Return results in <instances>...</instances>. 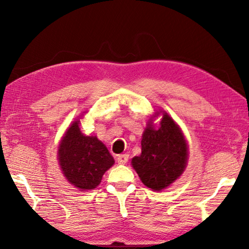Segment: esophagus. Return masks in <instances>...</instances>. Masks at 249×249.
<instances>
[{
	"instance_id": "esophagus-1",
	"label": "esophagus",
	"mask_w": 249,
	"mask_h": 249,
	"mask_svg": "<svg viewBox=\"0 0 249 249\" xmlns=\"http://www.w3.org/2000/svg\"><path fill=\"white\" fill-rule=\"evenodd\" d=\"M117 162L120 163V165H125L126 162L128 161V155L127 154H122L117 156Z\"/></svg>"
}]
</instances>
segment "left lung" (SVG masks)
<instances>
[{"instance_id":"8db88e82","label":"left lung","mask_w":249,"mask_h":249,"mask_svg":"<svg viewBox=\"0 0 249 249\" xmlns=\"http://www.w3.org/2000/svg\"><path fill=\"white\" fill-rule=\"evenodd\" d=\"M158 114L155 113V116ZM188 155V144L180 127L162 112L157 128L151 119L147 123L142 136V154L132 159V166L146 187L161 191L182 175Z\"/></svg>"}]
</instances>
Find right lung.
<instances>
[{"label":"right lung","mask_w":249,"mask_h":249,"mask_svg":"<svg viewBox=\"0 0 249 249\" xmlns=\"http://www.w3.org/2000/svg\"><path fill=\"white\" fill-rule=\"evenodd\" d=\"M79 124V120L74 121L62 137L57 153L59 166L73 187L93 190L114 165V158L98 137L83 135Z\"/></svg>","instance_id":"right-lung-1"}]
</instances>
